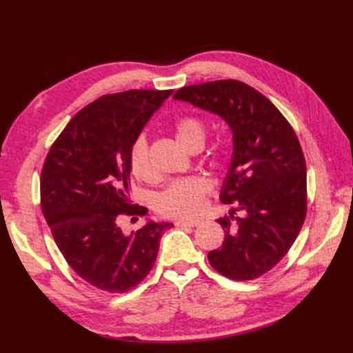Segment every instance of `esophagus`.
I'll use <instances>...</instances> for the list:
<instances>
[{
	"label": "esophagus",
	"mask_w": 353,
	"mask_h": 353,
	"mask_svg": "<svg viewBox=\"0 0 353 353\" xmlns=\"http://www.w3.org/2000/svg\"><path fill=\"white\" fill-rule=\"evenodd\" d=\"M199 223H200L199 219H191V221H176L175 225L183 228V227H197Z\"/></svg>",
	"instance_id": "esophagus-1"
}]
</instances>
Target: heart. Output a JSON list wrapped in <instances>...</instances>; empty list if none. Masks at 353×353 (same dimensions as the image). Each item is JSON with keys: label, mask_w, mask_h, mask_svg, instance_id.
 Listing matches in <instances>:
<instances>
[{"label": "heart", "mask_w": 353, "mask_h": 353, "mask_svg": "<svg viewBox=\"0 0 353 353\" xmlns=\"http://www.w3.org/2000/svg\"><path fill=\"white\" fill-rule=\"evenodd\" d=\"M175 138L181 147L188 152L194 144L203 145L206 138V126L197 117H181L174 125ZM130 166L134 178L140 181L153 179V166L148 154L145 138L140 137L130 153ZM209 184L203 178H184L174 181L157 199V210L168 218L196 216L205 206Z\"/></svg>", "instance_id": "heart-1"}]
</instances>
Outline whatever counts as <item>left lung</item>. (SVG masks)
<instances>
[{"instance_id": "obj_1", "label": "left lung", "mask_w": 353, "mask_h": 353, "mask_svg": "<svg viewBox=\"0 0 353 353\" xmlns=\"http://www.w3.org/2000/svg\"><path fill=\"white\" fill-rule=\"evenodd\" d=\"M174 100L218 114L230 126L232 156L219 199L237 209L218 219L225 239L208 259L231 280L258 279L284 258L306 216V163L293 128L240 81L188 85Z\"/></svg>"}]
</instances>
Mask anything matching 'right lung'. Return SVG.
Wrapping results in <instances>:
<instances>
[{
	"mask_svg": "<svg viewBox=\"0 0 353 353\" xmlns=\"http://www.w3.org/2000/svg\"><path fill=\"white\" fill-rule=\"evenodd\" d=\"M172 90L103 95L72 117L51 145L41 172V208L72 270L110 293L130 292L153 268L170 222L148 219L130 236L122 215H145L131 205L130 153L152 114Z\"/></svg>",
	"mask_w": 353,
	"mask_h": 353,
	"instance_id": "right-lung-1",
	"label": "right lung"
}]
</instances>
